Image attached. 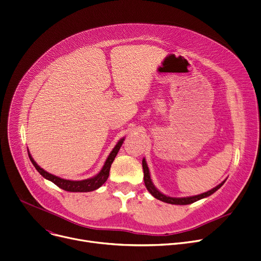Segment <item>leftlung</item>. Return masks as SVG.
I'll use <instances>...</instances> for the list:
<instances>
[{
    "label": "left lung",
    "mask_w": 261,
    "mask_h": 261,
    "mask_svg": "<svg viewBox=\"0 0 261 261\" xmlns=\"http://www.w3.org/2000/svg\"><path fill=\"white\" fill-rule=\"evenodd\" d=\"M143 169H144V181H145V186L147 188V190L149 191V192L155 197L158 198L164 202H167V203H171V204H189V203H193L201 198H204V197H207L212 195L214 192H216V191L224 184L225 180H223L221 184H219L217 187L213 188L212 190L207 191V192L205 193H202V194H199V195H195V196H190V197H182V198H175V197H169V196H166L164 195L163 193H161L160 191L156 189L154 187V185L152 184L151 181V178H150V173H149V168L147 166V163L145 161V159L143 160Z\"/></svg>",
    "instance_id": "1"
}]
</instances>
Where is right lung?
<instances>
[{
	"label": "right lung",
	"mask_w": 261,
	"mask_h": 261,
	"mask_svg": "<svg viewBox=\"0 0 261 261\" xmlns=\"http://www.w3.org/2000/svg\"><path fill=\"white\" fill-rule=\"evenodd\" d=\"M123 143H124V138H121V140L116 144V146L114 147V149L112 150L110 155L108 156L105 165H103L102 169L100 170V172L97 175H95L92 178L85 179V180H68V179L60 178L56 175H52V174H50V173L43 170L40 166H38V164L33 161V159L31 158V155L29 153H28V155H29V159H30L32 165L38 170L40 174L43 177H45L46 179L57 185L59 188H61L65 191H69V192H90V191L98 189L102 184H105V181L107 180V178L109 176V171H110L111 165L115 159L118 150L120 149L121 145H123Z\"/></svg>",
	"instance_id": "obj_1"
}]
</instances>
